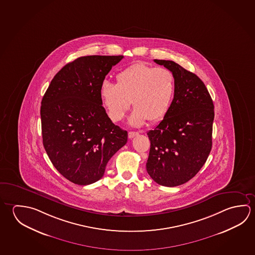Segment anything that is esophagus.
I'll return each mask as SVG.
<instances>
[{
  "label": "esophagus",
  "instance_id": "esophagus-1",
  "mask_svg": "<svg viewBox=\"0 0 255 255\" xmlns=\"http://www.w3.org/2000/svg\"><path fill=\"white\" fill-rule=\"evenodd\" d=\"M137 135H138V132H137V131H129L128 137H129V138H132L135 136H137Z\"/></svg>",
  "mask_w": 255,
  "mask_h": 255
}]
</instances>
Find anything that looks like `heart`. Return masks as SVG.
<instances>
[{
  "mask_svg": "<svg viewBox=\"0 0 255 255\" xmlns=\"http://www.w3.org/2000/svg\"><path fill=\"white\" fill-rule=\"evenodd\" d=\"M116 81V84L104 81L100 88V98L112 121H121L130 100L135 107L129 119L131 126L160 121L167 115L175 91V79L168 69L139 62L118 72Z\"/></svg>",
  "mask_w": 255,
  "mask_h": 255,
  "instance_id": "heart-1",
  "label": "heart"
}]
</instances>
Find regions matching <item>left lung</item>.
<instances>
[{
    "label": "left lung",
    "mask_w": 255,
    "mask_h": 255,
    "mask_svg": "<svg viewBox=\"0 0 255 255\" xmlns=\"http://www.w3.org/2000/svg\"><path fill=\"white\" fill-rule=\"evenodd\" d=\"M154 62L173 72L175 91L167 115L147 131L150 149L146 168L156 183L174 187L195 176L210 155L214 105L196 74L173 61Z\"/></svg>",
    "instance_id": "left-lung-1"
}]
</instances>
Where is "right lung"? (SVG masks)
<instances>
[{
	"instance_id": "add662e5",
	"label": "right lung",
	"mask_w": 255,
	"mask_h": 255,
	"mask_svg": "<svg viewBox=\"0 0 255 255\" xmlns=\"http://www.w3.org/2000/svg\"><path fill=\"white\" fill-rule=\"evenodd\" d=\"M123 55H89L59 71L41 102L45 151L59 173L88 185L102 178L128 133L113 124L100 98L106 75Z\"/></svg>"
}]
</instances>
